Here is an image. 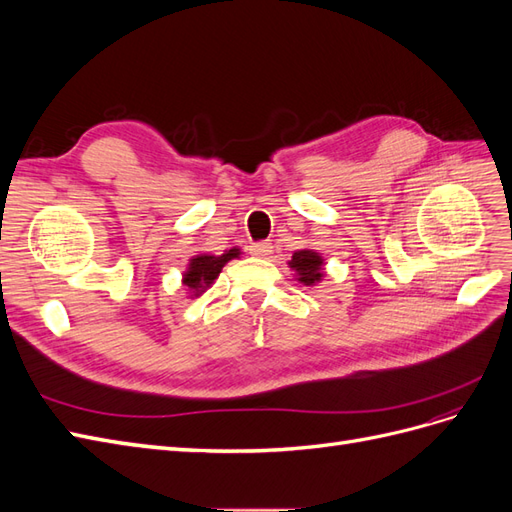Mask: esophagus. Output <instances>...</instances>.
Here are the masks:
<instances>
[{
  "instance_id": "1",
  "label": "esophagus",
  "mask_w": 512,
  "mask_h": 512,
  "mask_svg": "<svg viewBox=\"0 0 512 512\" xmlns=\"http://www.w3.org/2000/svg\"><path fill=\"white\" fill-rule=\"evenodd\" d=\"M250 254L258 256V258H267L271 254V243L260 241V243H252L250 245Z\"/></svg>"
}]
</instances>
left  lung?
I'll return each mask as SVG.
<instances>
[{
    "instance_id": "1",
    "label": "left lung",
    "mask_w": 512,
    "mask_h": 512,
    "mask_svg": "<svg viewBox=\"0 0 512 512\" xmlns=\"http://www.w3.org/2000/svg\"><path fill=\"white\" fill-rule=\"evenodd\" d=\"M292 271H297V280L305 286H314L324 277V258L314 250H299L288 262Z\"/></svg>"
}]
</instances>
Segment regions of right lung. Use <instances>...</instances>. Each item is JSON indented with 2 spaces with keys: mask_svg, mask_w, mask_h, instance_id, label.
<instances>
[{
  "mask_svg": "<svg viewBox=\"0 0 512 512\" xmlns=\"http://www.w3.org/2000/svg\"><path fill=\"white\" fill-rule=\"evenodd\" d=\"M241 250L239 247H232V250H226L222 256H211V254H198L190 260L188 271L183 273V286L190 290L192 297H198L200 292H205L218 275L222 273V267L228 260L239 258Z\"/></svg>",
  "mask_w": 512,
  "mask_h": 512,
  "instance_id": "right-lung-1",
  "label": "right lung"
}]
</instances>
